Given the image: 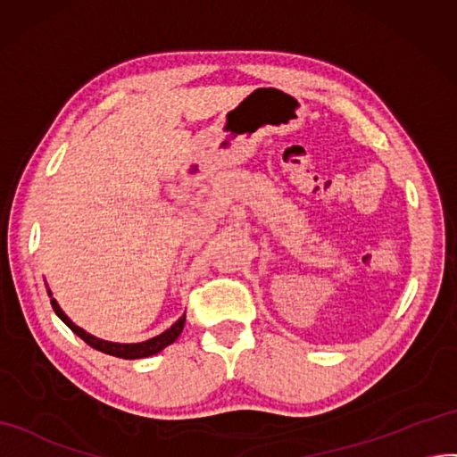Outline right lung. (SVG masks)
Returning <instances> with one entry per match:
<instances>
[{"instance_id": "obj_1", "label": "right lung", "mask_w": 457, "mask_h": 457, "mask_svg": "<svg viewBox=\"0 0 457 457\" xmlns=\"http://www.w3.org/2000/svg\"><path fill=\"white\" fill-rule=\"evenodd\" d=\"M52 295V294H49ZM52 307L54 312L57 313V317L63 320V323L75 332L77 337H80L88 346H92L94 350L97 352H104V353H109V355H115V357H120V360H140V357H150L157 352H162L163 348H167L169 344L175 342L179 338V335L184 328V320H187V313H184L175 325H172L170 328H167L163 335L159 337H154L150 340L145 342H138V344H117V342H107V340H100L96 338L92 335H88V332H84L80 327H77L72 320L63 313V310L57 305V302L52 298Z\"/></svg>"}]
</instances>
